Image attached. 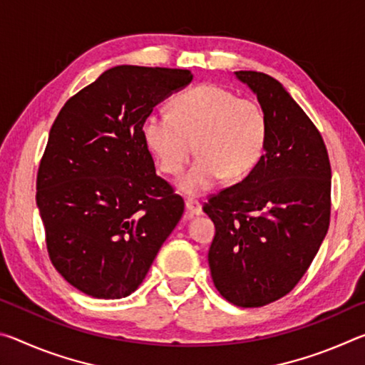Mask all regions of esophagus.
I'll return each mask as SVG.
<instances>
[{"label": "esophagus", "instance_id": "1", "mask_svg": "<svg viewBox=\"0 0 365 365\" xmlns=\"http://www.w3.org/2000/svg\"><path fill=\"white\" fill-rule=\"evenodd\" d=\"M185 207H187V211L191 215H201L202 214V206L196 200H193V197H188V200L185 201Z\"/></svg>", "mask_w": 365, "mask_h": 365}]
</instances>
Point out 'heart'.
Instances as JSON below:
<instances>
[{
    "instance_id": "1",
    "label": "heart",
    "mask_w": 365,
    "mask_h": 365,
    "mask_svg": "<svg viewBox=\"0 0 365 365\" xmlns=\"http://www.w3.org/2000/svg\"><path fill=\"white\" fill-rule=\"evenodd\" d=\"M170 113H151L143 138L159 169L177 175L196 153L200 158L177 182L185 195L214 188L222 177L240 180L262 159L269 119L255 100L237 98L219 85H197L172 100Z\"/></svg>"
}]
</instances>
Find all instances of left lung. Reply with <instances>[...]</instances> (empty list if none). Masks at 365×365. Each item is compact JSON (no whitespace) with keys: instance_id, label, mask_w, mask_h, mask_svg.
<instances>
[{"instance_id":"obj_1","label":"left lung","mask_w":365,"mask_h":365,"mask_svg":"<svg viewBox=\"0 0 365 365\" xmlns=\"http://www.w3.org/2000/svg\"><path fill=\"white\" fill-rule=\"evenodd\" d=\"M235 76L269 119L265 153L248 177L214 195L207 261L217 292L235 306L261 307L292 292L330 224L331 169L322 135L274 77Z\"/></svg>"}]
</instances>
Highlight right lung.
Returning <instances> with one entry per match:
<instances>
[{
    "label": "right lung",
    "mask_w": 365,
    "mask_h": 365,
    "mask_svg": "<svg viewBox=\"0 0 365 365\" xmlns=\"http://www.w3.org/2000/svg\"><path fill=\"white\" fill-rule=\"evenodd\" d=\"M185 69L115 66L61 109L36 175V206L49 259L98 299L140 287L183 214V200L156 175L143 123L187 86Z\"/></svg>",
    "instance_id": "1"
}]
</instances>
